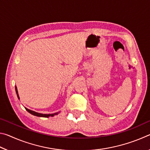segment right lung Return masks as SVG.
I'll return each instance as SVG.
<instances>
[{
	"label": "right lung",
	"mask_w": 150,
	"mask_h": 150,
	"mask_svg": "<svg viewBox=\"0 0 150 150\" xmlns=\"http://www.w3.org/2000/svg\"><path fill=\"white\" fill-rule=\"evenodd\" d=\"M15 89H16V93L17 94V96L18 98L19 99V96H18V91H17V88L16 87H15ZM26 110L29 113L32 114V115H34V116H40V117H45V118H47L49 117V116H54L55 115H56L58 114V112H56V113H54V114H48V115H46V114H41V113H38V112H34V111H32L31 110H29V109H28L26 108Z\"/></svg>",
	"instance_id": "add662e5"
}]
</instances>
